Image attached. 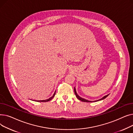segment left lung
Masks as SVG:
<instances>
[{
	"mask_svg": "<svg viewBox=\"0 0 133 133\" xmlns=\"http://www.w3.org/2000/svg\"><path fill=\"white\" fill-rule=\"evenodd\" d=\"M74 93H75V95H76V97H77V98L79 100H81V101H83V102H96V101H100V100H103V99H104L105 98H106V97L109 95V94H108V95H105L104 96H103L102 98H101V99H99V100H95V101H89V100H86V99H83V98H82V97H81L80 96H79L78 95V94L76 93V89H75V87H74Z\"/></svg>",
	"mask_w": 133,
	"mask_h": 133,
	"instance_id": "obj_1",
	"label": "left lung"
}]
</instances>
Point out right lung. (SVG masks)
Listing matches in <instances>:
<instances>
[{
    "mask_svg": "<svg viewBox=\"0 0 133 133\" xmlns=\"http://www.w3.org/2000/svg\"><path fill=\"white\" fill-rule=\"evenodd\" d=\"M56 92V91H55ZM55 92H54V94L53 95V96H52V97H51L50 98H49L48 99H46V100H36V101H38V102H47V101H50V100H51L53 97H54V96H55Z\"/></svg>",
    "mask_w": 133,
    "mask_h": 133,
    "instance_id": "add662e5",
    "label": "right lung"
}]
</instances>
